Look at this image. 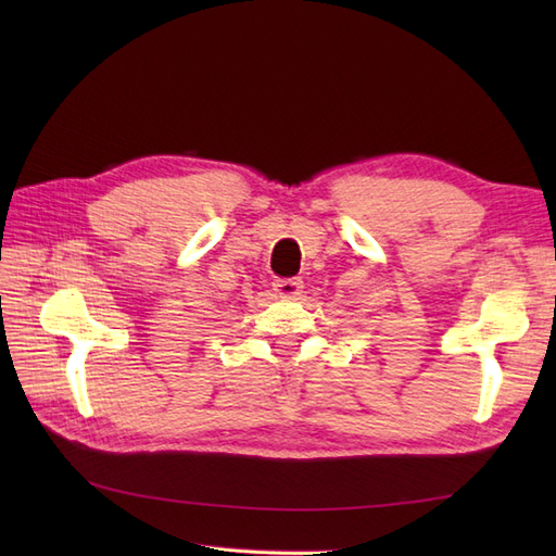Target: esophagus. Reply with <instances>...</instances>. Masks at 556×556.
Here are the masks:
<instances>
[{"mask_svg":"<svg viewBox=\"0 0 556 556\" xmlns=\"http://www.w3.org/2000/svg\"><path fill=\"white\" fill-rule=\"evenodd\" d=\"M301 288H304V282H301V278H278L274 282V290L280 296H294V294L301 292Z\"/></svg>","mask_w":556,"mask_h":556,"instance_id":"esophagus-1","label":"esophagus"}]
</instances>
